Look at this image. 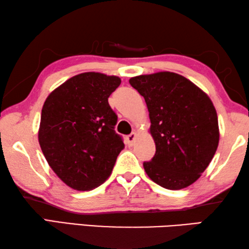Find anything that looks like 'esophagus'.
<instances>
[{
  "mask_svg": "<svg viewBox=\"0 0 249 249\" xmlns=\"http://www.w3.org/2000/svg\"><path fill=\"white\" fill-rule=\"evenodd\" d=\"M136 133H132V134H129L127 137H126V141H127V145L128 146H133L134 145V142H135V140H136Z\"/></svg>",
  "mask_w": 249,
  "mask_h": 249,
  "instance_id": "obj_1",
  "label": "esophagus"
}]
</instances>
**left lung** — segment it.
<instances>
[{"label": "left lung", "mask_w": 249, "mask_h": 249, "mask_svg": "<svg viewBox=\"0 0 249 249\" xmlns=\"http://www.w3.org/2000/svg\"><path fill=\"white\" fill-rule=\"evenodd\" d=\"M144 96L156 154L144 162L147 176L169 190L200 178L220 141L216 109L205 92L178 73L162 71L130 78Z\"/></svg>", "instance_id": "obj_1"}]
</instances>
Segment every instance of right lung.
<instances>
[{
    "mask_svg": "<svg viewBox=\"0 0 249 249\" xmlns=\"http://www.w3.org/2000/svg\"><path fill=\"white\" fill-rule=\"evenodd\" d=\"M121 84L116 75L83 72L54 89L41 109L38 141L48 165L78 191L107 180L124 148L108 96Z\"/></svg>",
    "mask_w": 249,
    "mask_h": 249,
    "instance_id": "obj_1",
    "label": "right lung"
}]
</instances>
